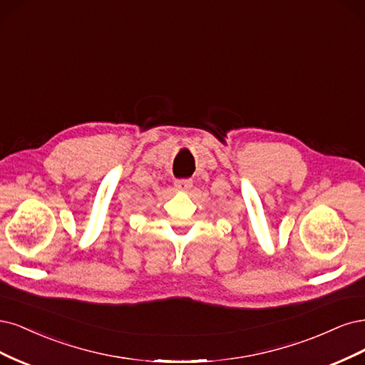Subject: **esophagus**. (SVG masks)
<instances>
[{"label": "esophagus", "mask_w": 365, "mask_h": 365, "mask_svg": "<svg viewBox=\"0 0 365 365\" xmlns=\"http://www.w3.org/2000/svg\"><path fill=\"white\" fill-rule=\"evenodd\" d=\"M174 185L179 191H190L192 186V180L191 179H179V180H175Z\"/></svg>", "instance_id": "obj_1"}]
</instances>
